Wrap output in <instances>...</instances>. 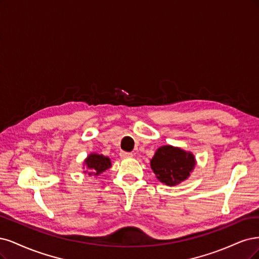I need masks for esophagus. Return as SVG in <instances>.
Segmentation results:
<instances>
[{
  "instance_id": "34e87169",
  "label": "esophagus",
  "mask_w": 259,
  "mask_h": 259,
  "mask_svg": "<svg viewBox=\"0 0 259 259\" xmlns=\"http://www.w3.org/2000/svg\"><path fill=\"white\" fill-rule=\"evenodd\" d=\"M133 155L132 153H128V152H120V157L121 158H131Z\"/></svg>"
}]
</instances>
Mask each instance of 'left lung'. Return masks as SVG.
<instances>
[{"mask_svg": "<svg viewBox=\"0 0 259 259\" xmlns=\"http://www.w3.org/2000/svg\"><path fill=\"white\" fill-rule=\"evenodd\" d=\"M195 164L193 154L171 145L158 148L151 160V166L157 179L169 186L178 185L186 180Z\"/></svg>", "mask_w": 259, "mask_h": 259, "instance_id": "left-lung-1", "label": "left lung"}]
</instances>
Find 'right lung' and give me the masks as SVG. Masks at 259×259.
Wrapping results in <instances>:
<instances>
[{
  "label": "right lung",
  "instance_id": "right-lung-1",
  "mask_svg": "<svg viewBox=\"0 0 259 259\" xmlns=\"http://www.w3.org/2000/svg\"><path fill=\"white\" fill-rule=\"evenodd\" d=\"M85 162L88 168L85 172H88V175H99L108 168H111V160L103 155L91 154L87 157Z\"/></svg>",
  "mask_w": 259,
  "mask_h": 259
}]
</instances>
